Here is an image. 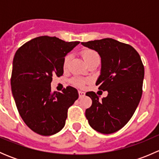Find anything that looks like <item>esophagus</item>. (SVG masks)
Instances as JSON below:
<instances>
[{
	"instance_id": "1",
	"label": "esophagus",
	"mask_w": 159,
	"mask_h": 159,
	"mask_svg": "<svg viewBox=\"0 0 159 159\" xmlns=\"http://www.w3.org/2000/svg\"><path fill=\"white\" fill-rule=\"evenodd\" d=\"M78 94H79V98L84 97V96L85 95V92H84V91H78Z\"/></svg>"
}]
</instances>
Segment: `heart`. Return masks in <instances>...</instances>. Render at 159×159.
Instances as JSON below:
<instances>
[{"label":"heart","mask_w":159,"mask_h":159,"mask_svg":"<svg viewBox=\"0 0 159 159\" xmlns=\"http://www.w3.org/2000/svg\"><path fill=\"white\" fill-rule=\"evenodd\" d=\"M82 57L84 58V60L85 61V62L88 64H89L90 62H91L92 61L95 60V59H99L100 58V56L98 54V52H96L95 51L91 49H85L82 51ZM70 58H71V55L70 54H68L65 55V57H64L63 60V68L65 69H66L68 67L70 63ZM89 80L85 79V78H75L72 79V83L75 84L77 87L82 88L87 83H89Z\"/></svg>","instance_id":"heart-1"}]
</instances>
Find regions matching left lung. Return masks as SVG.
I'll return each instance as SVG.
<instances>
[{"label":"left lung","instance_id":"left-lung-1","mask_svg":"<svg viewBox=\"0 0 159 159\" xmlns=\"http://www.w3.org/2000/svg\"><path fill=\"white\" fill-rule=\"evenodd\" d=\"M97 51L102 58V71L96 85L108 91L102 101L94 91L86 93L92 104L85 116L93 129L111 134L124 127L134 115L142 94L145 69L132 46L112 38L82 42Z\"/></svg>","mask_w":159,"mask_h":159}]
</instances>
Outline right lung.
<instances>
[{
  "mask_svg": "<svg viewBox=\"0 0 159 159\" xmlns=\"http://www.w3.org/2000/svg\"><path fill=\"white\" fill-rule=\"evenodd\" d=\"M80 41L66 42L56 37L31 39L16 51L11 84L17 111L35 133L54 134L65 125L68 109L78 98L76 89L51 91L52 77L63 75V60Z\"/></svg>",
  "mask_w": 159,
  "mask_h": 159,
  "instance_id": "1",
  "label": "right lung"
}]
</instances>
